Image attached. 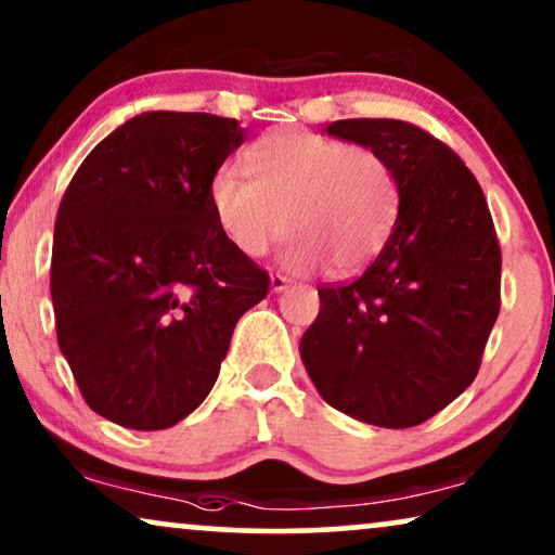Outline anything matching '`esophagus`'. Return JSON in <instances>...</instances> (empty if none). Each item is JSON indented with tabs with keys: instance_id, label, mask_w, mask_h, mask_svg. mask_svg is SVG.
I'll return each mask as SVG.
<instances>
[{
	"instance_id": "obj_1",
	"label": "esophagus",
	"mask_w": 555,
	"mask_h": 555,
	"mask_svg": "<svg viewBox=\"0 0 555 555\" xmlns=\"http://www.w3.org/2000/svg\"><path fill=\"white\" fill-rule=\"evenodd\" d=\"M287 285H291V280H287L285 275H272L270 278V291L272 293H283Z\"/></svg>"
}]
</instances>
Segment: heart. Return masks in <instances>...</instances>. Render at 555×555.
I'll return each mask as SVG.
<instances>
[{"label": "heart", "instance_id": "b5f03b06", "mask_svg": "<svg viewBox=\"0 0 555 555\" xmlns=\"http://www.w3.org/2000/svg\"><path fill=\"white\" fill-rule=\"evenodd\" d=\"M247 171L222 166L209 207L224 237L262 257L291 227L283 264L313 272L325 262L348 272L366 264L397 222L399 192L376 151L308 131H272L253 143Z\"/></svg>", "mask_w": 555, "mask_h": 555}]
</instances>
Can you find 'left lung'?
Wrapping results in <instances>:
<instances>
[{"instance_id":"1","label":"left lung","mask_w":555,"mask_h":555,"mask_svg":"<svg viewBox=\"0 0 555 555\" xmlns=\"http://www.w3.org/2000/svg\"><path fill=\"white\" fill-rule=\"evenodd\" d=\"M328 135L376 151L399 215L361 278L318 291L300 359L333 409L406 429L475 382L500 310V245L473 171L442 141L391 118H348Z\"/></svg>"}]
</instances>
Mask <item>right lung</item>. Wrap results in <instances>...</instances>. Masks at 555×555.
<instances>
[{"label":"right lung","mask_w":555,"mask_h":555,"mask_svg":"<svg viewBox=\"0 0 555 555\" xmlns=\"http://www.w3.org/2000/svg\"><path fill=\"white\" fill-rule=\"evenodd\" d=\"M245 128L211 113L149 111L98 143L60 202L50 293L82 399L154 431L207 399L232 331L268 272L219 230L211 177Z\"/></svg>","instance_id":"obj_1"}]
</instances>
